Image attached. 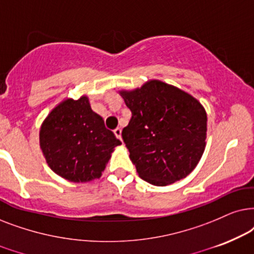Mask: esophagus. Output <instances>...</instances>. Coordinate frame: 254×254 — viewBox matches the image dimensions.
<instances>
[{"label": "esophagus", "instance_id": "1", "mask_svg": "<svg viewBox=\"0 0 254 254\" xmlns=\"http://www.w3.org/2000/svg\"><path fill=\"white\" fill-rule=\"evenodd\" d=\"M114 133H115V136H116L118 139H121L122 140V130L120 129V127H117V129H115L114 130Z\"/></svg>", "mask_w": 254, "mask_h": 254}]
</instances>
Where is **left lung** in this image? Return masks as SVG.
<instances>
[{
    "mask_svg": "<svg viewBox=\"0 0 254 254\" xmlns=\"http://www.w3.org/2000/svg\"><path fill=\"white\" fill-rule=\"evenodd\" d=\"M120 94L132 114L122 137L138 175L151 185L168 186L190 174L205 148L203 106L159 80Z\"/></svg>",
    "mask_w": 254,
    "mask_h": 254,
    "instance_id": "obj_1",
    "label": "left lung"
}]
</instances>
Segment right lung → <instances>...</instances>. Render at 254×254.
<instances>
[{
    "label": "right lung",
    "instance_id": "right-lung-1",
    "mask_svg": "<svg viewBox=\"0 0 254 254\" xmlns=\"http://www.w3.org/2000/svg\"><path fill=\"white\" fill-rule=\"evenodd\" d=\"M121 144L84 95L60 102L39 131L40 148L51 170L77 184L100 179L114 148Z\"/></svg>",
    "mask_w": 254,
    "mask_h": 254
}]
</instances>
